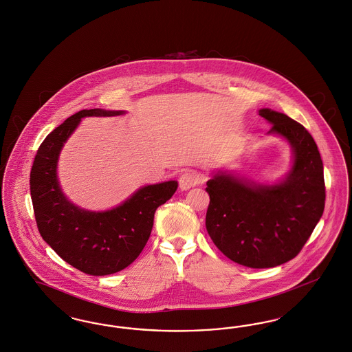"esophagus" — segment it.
Here are the masks:
<instances>
[{
    "label": "esophagus",
    "instance_id": "34e87169",
    "mask_svg": "<svg viewBox=\"0 0 352 352\" xmlns=\"http://www.w3.org/2000/svg\"><path fill=\"white\" fill-rule=\"evenodd\" d=\"M178 182H179L181 190L186 191V190H188V188L199 184L200 183V177H199L197 171H194V170H186L179 175V181Z\"/></svg>",
    "mask_w": 352,
    "mask_h": 352
}]
</instances>
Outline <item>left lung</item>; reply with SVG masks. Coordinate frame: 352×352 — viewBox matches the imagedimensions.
Wrapping results in <instances>:
<instances>
[{
    "label": "left lung",
    "mask_w": 352,
    "mask_h": 352,
    "mask_svg": "<svg viewBox=\"0 0 352 352\" xmlns=\"http://www.w3.org/2000/svg\"><path fill=\"white\" fill-rule=\"evenodd\" d=\"M259 115L294 148V168L276 186H255L217 174L207 182L206 226L217 249L233 262L270 268L301 252L324 208V165L309 132L285 113Z\"/></svg>",
    "instance_id": "left-lung-1"
}]
</instances>
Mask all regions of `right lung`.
I'll return each instance as SVG.
<instances>
[{"instance_id": "obj_1", "label": "right lung", "mask_w": 352, "mask_h": 352, "mask_svg": "<svg viewBox=\"0 0 352 352\" xmlns=\"http://www.w3.org/2000/svg\"><path fill=\"white\" fill-rule=\"evenodd\" d=\"M122 111L82 110L56 126L41 144L30 173L36 226L57 255L87 275L103 276L129 266L145 248L155 212L175 192V181L140 188L111 211H84L69 203L57 182L56 165L64 142L84 116H113Z\"/></svg>"}]
</instances>
